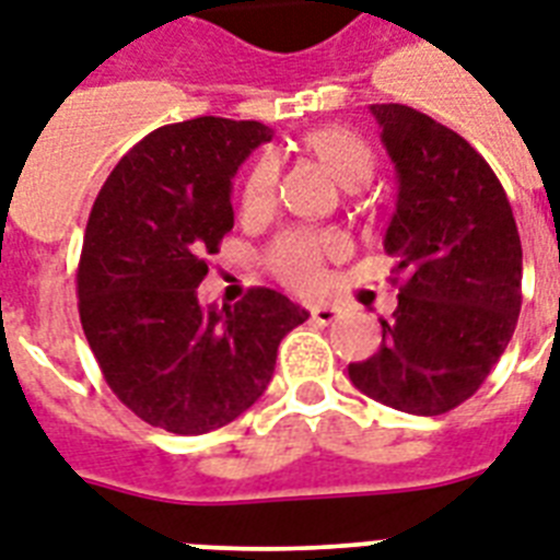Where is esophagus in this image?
<instances>
[{
    "instance_id": "obj_1",
    "label": "esophagus",
    "mask_w": 560,
    "mask_h": 560,
    "mask_svg": "<svg viewBox=\"0 0 560 560\" xmlns=\"http://www.w3.org/2000/svg\"><path fill=\"white\" fill-rule=\"evenodd\" d=\"M311 319L319 322V325H334L339 319V311H336L334 304H313Z\"/></svg>"
}]
</instances>
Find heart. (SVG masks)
I'll return each mask as SVG.
<instances>
[{
	"label": "heart",
	"mask_w": 560,
	"mask_h": 560,
	"mask_svg": "<svg viewBox=\"0 0 560 560\" xmlns=\"http://www.w3.org/2000/svg\"><path fill=\"white\" fill-rule=\"evenodd\" d=\"M302 147L325 163L330 175L345 186L365 184L374 172V149L359 131L348 126H319L302 138ZM279 189V163L272 154H261L249 166L241 186V212L247 218L267 215ZM345 253V238L336 230H288L267 249V267L281 284L311 293L325 279V258Z\"/></svg>",
	"instance_id": "b5f03b06"
}]
</instances>
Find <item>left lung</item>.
<instances>
[{"label":"left lung","instance_id":"1","mask_svg":"<svg viewBox=\"0 0 560 560\" xmlns=\"http://www.w3.org/2000/svg\"><path fill=\"white\" fill-rule=\"evenodd\" d=\"M397 170L385 253L402 276L383 342L348 376L397 411L438 417L489 376L521 313V235L501 180L469 140L411 106H371ZM397 281V279H394Z\"/></svg>","mask_w":560,"mask_h":560}]
</instances>
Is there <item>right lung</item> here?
Instances as JSON below:
<instances>
[{
    "label": "right lung",
    "instance_id": "obj_1",
    "mask_svg": "<svg viewBox=\"0 0 560 560\" xmlns=\"http://www.w3.org/2000/svg\"><path fill=\"white\" fill-rule=\"evenodd\" d=\"M272 131L195 117L161 126L122 154L85 226L80 322L122 406L172 434H207L267 390L279 342L307 311L270 288L203 307L207 258L233 230L230 186Z\"/></svg>",
    "mask_w": 560,
    "mask_h": 560
}]
</instances>
